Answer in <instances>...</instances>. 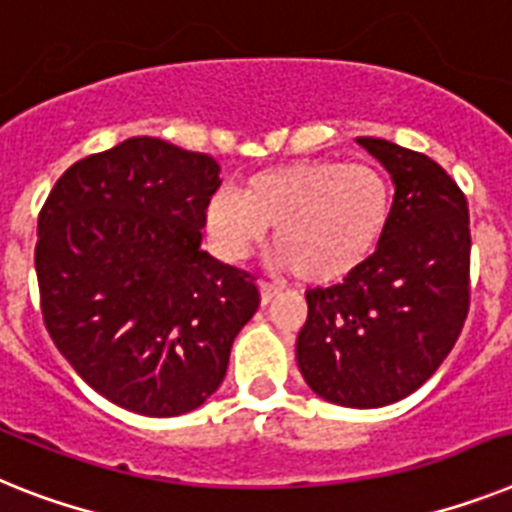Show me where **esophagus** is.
Here are the masks:
<instances>
[{
  "label": "esophagus",
  "instance_id": "obj_1",
  "mask_svg": "<svg viewBox=\"0 0 512 512\" xmlns=\"http://www.w3.org/2000/svg\"><path fill=\"white\" fill-rule=\"evenodd\" d=\"M277 295H280V290H277V287H272V285H266V282H261V285H259L261 306H269V303H272L274 298H277Z\"/></svg>",
  "mask_w": 512,
  "mask_h": 512
}]
</instances>
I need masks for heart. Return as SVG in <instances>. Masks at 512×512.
I'll return each mask as SVG.
<instances>
[{"mask_svg":"<svg viewBox=\"0 0 512 512\" xmlns=\"http://www.w3.org/2000/svg\"><path fill=\"white\" fill-rule=\"evenodd\" d=\"M392 190L369 164L298 162L222 188L204 211L206 235L225 261H243L274 230V266L306 282L356 272L384 238Z\"/></svg>","mask_w":512,"mask_h":512,"instance_id":"heart-1","label":"heart"}]
</instances>
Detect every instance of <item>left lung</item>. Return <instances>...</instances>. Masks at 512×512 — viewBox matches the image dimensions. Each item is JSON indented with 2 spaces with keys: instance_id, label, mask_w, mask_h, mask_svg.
Here are the masks:
<instances>
[{
  "instance_id": "1",
  "label": "left lung",
  "mask_w": 512,
  "mask_h": 512,
  "mask_svg": "<svg viewBox=\"0 0 512 512\" xmlns=\"http://www.w3.org/2000/svg\"><path fill=\"white\" fill-rule=\"evenodd\" d=\"M395 185L377 251L332 287L306 293L295 358L319 398L382 408L416 392L453 350L468 316V204L434 159L361 135Z\"/></svg>"
}]
</instances>
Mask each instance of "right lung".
<instances>
[{
  "instance_id": "1",
  "label": "right lung",
  "mask_w": 512,
  "mask_h": 512,
  "mask_svg": "<svg viewBox=\"0 0 512 512\" xmlns=\"http://www.w3.org/2000/svg\"><path fill=\"white\" fill-rule=\"evenodd\" d=\"M219 185L209 154L138 135L75 162L38 214L46 329L78 377L125 411L204 405L259 308L251 274L201 248Z\"/></svg>"
}]
</instances>
